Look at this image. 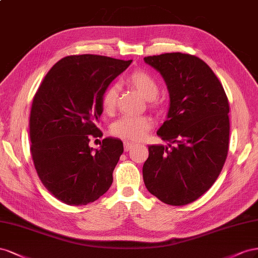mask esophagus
Returning <instances> with one entry per match:
<instances>
[{"label":"esophagus","instance_id":"1","mask_svg":"<svg viewBox=\"0 0 258 258\" xmlns=\"http://www.w3.org/2000/svg\"><path fill=\"white\" fill-rule=\"evenodd\" d=\"M123 144H124V150H125V151H128V150L132 148V147L134 146V143L126 142V141H125Z\"/></svg>","mask_w":258,"mask_h":258}]
</instances>
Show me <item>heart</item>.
I'll use <instances>...</instances> for the list:
<instances>
[{"mask_svg":"<svg viewBox=\"0 0 258 258\" xmlns=\"http://www.w3.org/2000/svg\"><path fill=\"white\" fill-rule=\"evenodd\" d=\"M128 82L137 88L146 99L150 100L151 107L159 109L160 102L156 99L159 94V85L149 73L138 70L128 77ZM119 86L112 84L108 86L101 96V108L105 113H112L116 106ZM153 126L151 117L147 115H123L114 121L110 127L113 136L127 141H138L143 138Z\"/></svg>","mask_w":258,"mask_h":258,"instance_id":"obj_1","label":"heart"}]
</instances>
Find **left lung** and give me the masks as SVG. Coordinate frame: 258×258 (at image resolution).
Masks as SVG:
<instances>
[{
	"instance_id": "1",
	"label": "left lung",
	"mask_w": 258,
	"mask_h": 258,
	"mask_svg": "<svg viewBox=\"0 0 258 258\" xmlns=\"http://www.w3.org/2000/svg\"><path fill=\"white\" fill-rule=\"evenodd\" d=\"M170 93L167 119L157 132L167 146H149L146 188L166 204L196 201L213 186L229 148V102L215 73L199 57L166 53L144 58Z\"/></svg>"
}]
</instances>
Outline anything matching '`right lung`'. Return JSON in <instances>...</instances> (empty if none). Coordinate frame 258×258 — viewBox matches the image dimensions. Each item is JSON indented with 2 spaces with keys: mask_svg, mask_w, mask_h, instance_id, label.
I'll use <instances>...</instances> for the list:
<instances>
[{
  "mask_svg": "<svg viewBox=\"0 0 258 258\" xmlns=\"http://www.w3.org/2000/svg\"><path fill=\"white\" fill-rule=\"evenodd\" d=\"M133 60L100 55H71L51 68L36 91L30 112V151L44 185L68 205H86L107 192L123 153L120 139L101 137L97 127L101 96Z\"/></svg>",
  "mask_w": 258,
  "mask_h": 258,
  "instance_id": "add662e5",
  "label": "right lung"
}]
</instances>
